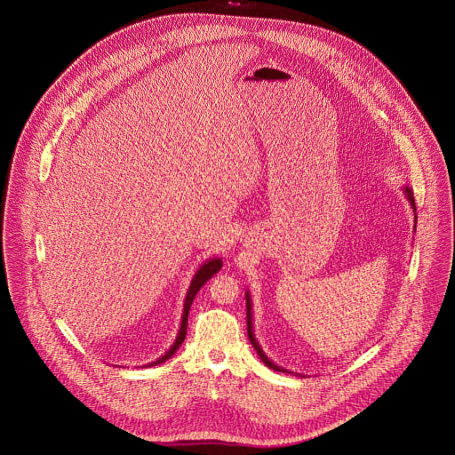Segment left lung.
Instances as JSON below:
<instances>
[{
	"label": "left lung",
	"mask_w": 455,
	"mask_h": 455,
	"mask_svg": "<svg viewBox=\"0 0 455 455\" xmlns=\"http://www.w3.org/2000/svg\"><path fill=\"white\" fill-rule=\"evenodd\" d=\"M404 193L408 196V199H410V203H411V206H413V210H415V199H413V193H411L408 188L404 189ZM247 334H249V339H251L252 347L258 350L260 361H262L267 368H271V370H275V371H285L283 368H280V366L273 364V363L264 355V352L260 350L259 343H258V341H256V338H254V332H252V312H251V296H249V294H247Z\"/></svg>",
	"instance_id": "8db88e82"
}]
</instances>
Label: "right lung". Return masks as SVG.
<instances>
[{
    "label": "right lung",
    "instance_id": "right-lung-1",
    "mask_svg": "<svg viewBox=\"0 0 455 455\" xmlns=\"http://www.w3.org/2000/svg\"><path fill=\"white\" fill-rule=\"evenodd\" d=\"M222 267V262L220 259H212L208 260V262H204L199 269H197V273L195 275V278H193V282H191V287H189V292H188V298H186V305H184V315H182V325H180V331H179V336H177V339H175V343H173V347L163 355V357H159L157 361H154V363H150L148 366H156V364H161V363H164L166 359H170L175 352H177V348L182 345V341L186 339V334H188V317H189V310H191V305H193V301H195L196 294H197V291L219 271Z\"/></svg>",
    "mask_w": 455,
    "mask_h": 455
}]
</instances>
